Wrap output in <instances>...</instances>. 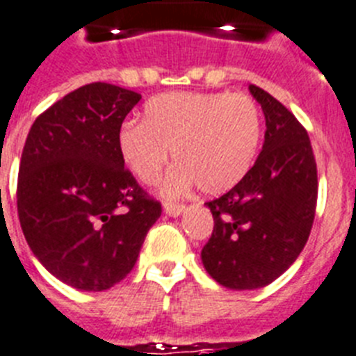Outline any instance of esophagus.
Here are the masks:
<instances>
[{
    "mask_svg": "<svg viewBox=\"0 0 356 356\" xmlns=\"http://www.w3.org/2000/svg\"><path fill=\"white\" fill-rule=\"evenodd\" d=\"M186 209L184 204H177V202H165V213L168 216H179L182 211Z\"/></svg>",
    "mask_w": 356,
    "mask_h": 356,
    "instance_id": "esophagus-1",
    "label": "esophagus"
}]
</instances>
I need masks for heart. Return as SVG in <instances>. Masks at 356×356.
I'll return each mask as SVG.
<instances>
[{
	"instance_id": "b5f03b06",
	"label": "heart",
	"mask_w": 356,
	"mask_h": 356,
	"mask_svg": "<svg viewBox=\"0 0 356 356\" xmlns=\"http://www.w3.org/2000/svg\"><path fill=\"white\" fill-rule=\"evenodd\" d=\"M261 136V113L243 92H165L147 102L143 122L118 129L123 165L143 184L159 177L172 156L177 165L163 193L179 195L199 184L222 193L249 172Z\"/></svg>"
}]
</instances>
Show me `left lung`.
Wrapping results in <instances>:
<instances>
[{
  "instance_id": "obj_1",
  "label": "left lung",
  "mask_w": 356,
  "mask_h": 356,
  "mask_svg": "<svg viewBox=\"0 0 356 356\" xmlns=\"http://www.w3.org/2000/svg\"><path fill=\"white\" fill-rule=\"evenodd\" d=\"M265 114V141L236 186L206 202L213 233L204 245L209 276L231 290H254L280 277L301 254L317 206V165L307 129L285 105L249 86Z\"/></svg>"
}]
</instances>
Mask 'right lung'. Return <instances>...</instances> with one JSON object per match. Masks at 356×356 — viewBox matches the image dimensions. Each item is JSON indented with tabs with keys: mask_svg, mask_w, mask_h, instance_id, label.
<instances>
[{
	"mask_svg": "<svg viewBox=\"0 0 356 356\" xmlns=\"http://www.w3.org/2000/svg\"><path fill=\"white\" fill-rule=\"evenodd\" d=\"M140 92L92 82L33 122L17 179V215L42 267L66 285L102 292L132 270L161 216L125 168L118 129Z\"/></svg>",
	"mask_w": 356,
	"mask_h": 356,
	"instance_id": "add662e5",
	"label": "right lung"
}]
</instances>
